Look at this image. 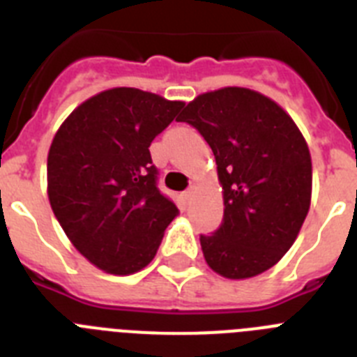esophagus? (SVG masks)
<instances>
[{"mask_svg": "<svg viewBox=\"0 0 357 357\" xmlns=\"http://www.w3.org/2000/svg\"><path fill=\"white\" fill-rule=\"evenodd\" d=\"M194 194H196V188H194V187H190L187 192H185V196H187L188 201H190L192 197H194Z\"/></svg>", "mask_w": 357, "mask_h": 357, "instance_id": "obj_1", "label": "esophagus"}]
</instances>
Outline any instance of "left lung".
Masks as SVG:
<instances>
[{"mask_svg": "<svg viewBox=\"0 0 357 357\" xmlns=\"http://www.w3.org/2000/svg\"><path fill=\"white\" fill-rule=\"evenodd\" d=\"M178 122L196 127L212 149L225 215L201 235L206 264L226 278L273 268L293 246L311 204L309 147L289 114L246 88L203 93Z\"/></svg>", "mask_w": 357, "mask_h": 357, "instance_id": "obj_1", "label": "left lung"}]
</instances>
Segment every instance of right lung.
Here are the masks:
<instances>
[{
	"label": "right lung",
	"instance_id": "1",
	"mask_svg": "<svg viewBox=\"0 0 357 357\" xmlns=\"http://www.w3.org/2000/svg\"><path fill=\"white\" fill-rule=\"evenodd\" d=\"M183 102L136 88L88 98L59 127L48 153V199L71 244L113 275L156 255L178 206L158 188L151 144Z\"/></svg>",
	"mask_w": 357,
	"mask_h": 357
}]
</instances>
